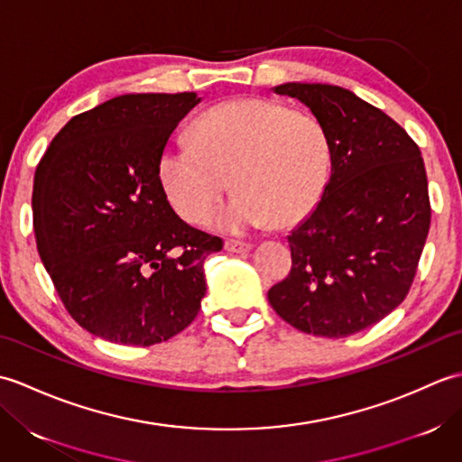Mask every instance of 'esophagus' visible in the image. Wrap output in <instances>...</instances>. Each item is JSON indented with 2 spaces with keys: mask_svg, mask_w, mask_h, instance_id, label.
<instances>
[{
  "mask_svg": "<svg viewBox=\"0 0 462 462\" xmlns=\"http://www.w3.org/2000/svg\"><path fill=\"white\" fill-rule=\"evenodd\" d=\"M224 248L228 250V252L244 254V252H250L252 250V244L250 242H242V240H226L224 242Z\"/></svg>",
  "mask_w": 462,
  "mask_h": 462,
  "instance_id": "obj_1",
  "label": "esophagus"
}]
</instances>
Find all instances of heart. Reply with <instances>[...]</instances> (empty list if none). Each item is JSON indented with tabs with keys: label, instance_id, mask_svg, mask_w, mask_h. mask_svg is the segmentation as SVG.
Masks as SVG:
<instances>
[{
	"label": "heart",
	"instance_id": "b5f03b06",
	"mask_svg": "<svg viewBox=\"0 0 462 462\" xmlns=\"http://www.w3.org/2000/svg\"><path fill=\"white\" fill-rule=\"evenodd\" d=\"M190 141L166 146L159 180L176 214L204 224L234 182L238 192L214 216L226 232L293 226L316 210L331 179V141L316 116L278 101L244 97L212 106Z\"/></svg>",
	"mask_w": 462,
	"mask_h": 462
}]
</instances>
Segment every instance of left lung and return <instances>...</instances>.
<instances>
[{
  "label": "left lung",
  "mask_w": 462,
  "mask_h": 462,
  "mask_svg": "<svg viewBox=\"0 0 462 462\" xmlns=\"http://www.w3.org/2000/svg\"><path fill=\"white\" fill-rule=\"evenodd\" d=\"M273 91L326 126L333 166L316 210L288 236L291 270L268 300L303 333L347 337L389 316L415 280L430 226L423 156L403 126L343 87Z\"/></svg>",
  "instance_id": "1"
}]
</instances>
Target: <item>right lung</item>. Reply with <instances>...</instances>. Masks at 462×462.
<instances>
[{
    "label": "right lung",
    "mask_w": 462,
    "mask_h": 462,
    "mask_svg": "<svg viewBox=\"0 0 462 462\" xmlns=\"http://www.w3.org/2000/svg\"><path fill=\"white\" fill-rule=\"evenodd\" d=\"M196 93L123 95L73 116L33 180L37 252L65 310L121 346L189 328L206 293L204 260L222 240L182 222L159 159Z\"/></svg>",
    "instance_id": "obj_1"
}]
</instances>
